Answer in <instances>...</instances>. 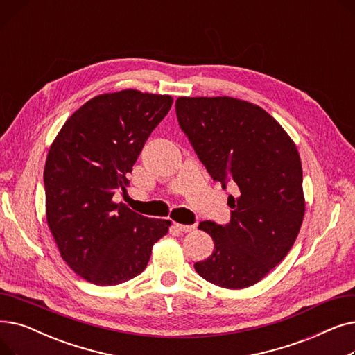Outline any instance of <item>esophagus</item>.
I'll use <instances>...</instances> for the list:
<instances>
[{
  "label": "esophagus",
  "mask_w": 355,
  "mask_h": 355,
  "mask_svg": "<svg viewBox=\"0 0 355 355\" xmlns=\"http://www.w3.org/2000/svg\"><path fill=\"white\" fill-rule=\"evenodd\" d=\"M175 227H177L180 232H182V233H190V232H193V230L196 229L193 225H180V223H177Z\"/></svg>",
  "instance_id": "esophagus-1"
}]
</instances>
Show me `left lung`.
<instances>
[{"label": "left lung", "instance_id": "left-lung-1", "mask_svg": "<svg viewBox=\"0 0 355 355\" xmlns=\"http://www.w3.org/2000/svg\"><path fill=\"white\" fill-rule=\"evenodd\" d=\"M175 112L211 178L236 190L227 225H198L214 250L194 269L221 288L252 286L282 262L300 233L305 200L297 149L266 110L245 101L178 98Z\"/></svg>", "mask_w": 355, "mask_h": 355}]
</instances>
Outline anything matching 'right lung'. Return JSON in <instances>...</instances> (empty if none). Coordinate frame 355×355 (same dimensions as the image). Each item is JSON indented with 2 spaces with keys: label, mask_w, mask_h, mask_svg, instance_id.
<instances>
[{
  "label": "right lung",
  "mask_w": 355,
  "mask_h": 355,
  "mask_svg": "<svg viewBox=\"0 0 355 355\" xmlns=\"http://www.w3.org/2000/svg\"><path fill=\"white\" fill-rule=\"evenodd\" d=\"M171 105V96L134 89L106 93L74 112L50 146L47 225L64 262L90 284L119 285L138 276L171 225L114 202Z\"/></svg>",
  "instance_id": "obj_1"
}]
</instances>
